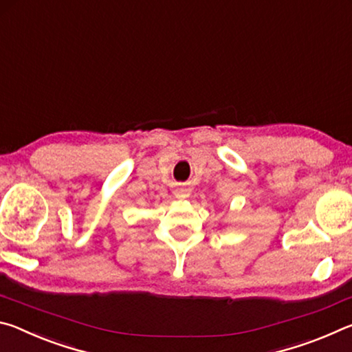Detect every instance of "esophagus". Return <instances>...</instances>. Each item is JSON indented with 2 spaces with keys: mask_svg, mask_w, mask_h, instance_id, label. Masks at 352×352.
Listing matches in <instances>:
<instances>
[{
  "mask_svg": "<svg viewBox=\"0 0 352 352\" xmlns=\"http://www.w3.org/2000/svg\"><path fill=\"white\" fill-rule=\"evenodd\" d=\"M175 195H177L178 199H186V197H188V194H186V192H180V190H178V192H177Z\"/></svg>",
  "mask_w": 352,
  "mask_h": 352,
  "instance_id": "34e87169",
  "label": "esophagus"
}]
</instances>
